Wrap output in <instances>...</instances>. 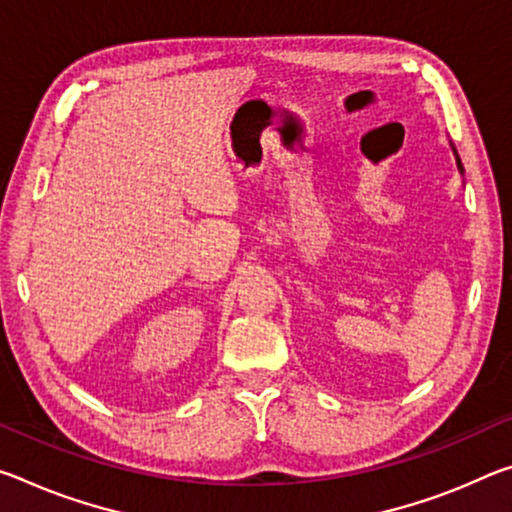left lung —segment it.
I'll return each mask as SVG.
<instances>
[{"instance_id": "8db88e82", "label": "left lung", "mask_w": 512, "mask_h": 512, "mask_svg": "<svg viewBox=\"0 0 512 512\" xmlns=\"http://www.w3.org/2000/svg\"><path fill=\"white\" fill-rule=\"evenodd\" d=\"M458 166H460V161H458Z\"/></svg>"}]
</instances>
